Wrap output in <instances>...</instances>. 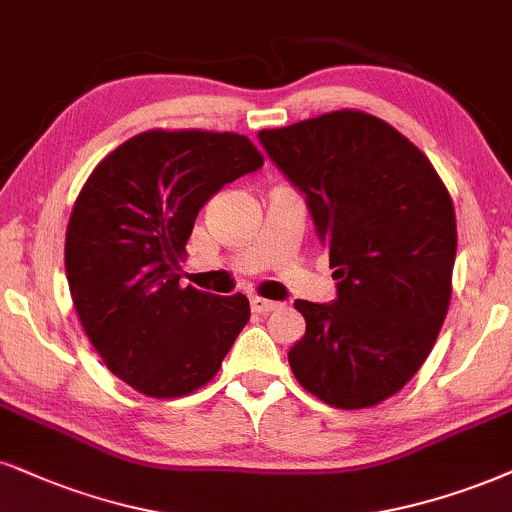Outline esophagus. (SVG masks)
<instances>
[{"instance_id": "1", "label": "esophagus", "mask_w": 512, "mask_h": 512, "mask_svg": "<svg viewBox=\"0 0 512 512\" xmlns=\"http://www.w3.org/2000/svg\"><path fill=\"white\" fill-rule=\"evenodd\" d=\"M249 304H251V311H254V313H273L282 306V304H277V301L261 299V296H251Z\"/></svg>"}]
</instances>
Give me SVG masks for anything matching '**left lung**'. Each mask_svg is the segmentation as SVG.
<instances>
[{"label": "left lung", "instance_id": "obj_1", "mask_svg": "<svg viewBox=\"0 0 512 512\" xmlns=\"http://www.w3.org/2000/svg\"><path fill=\"white\" fill-rule=\"evenodd\" d=\"M258 140L306 194L339 280L332 304L294 301L306 318L289 349L294 377L327 406H377L420 370L449 311L458 246L449 189L408 137L363 111Z\"/></svg>", "mask_w": 512, "mask_h": 512}]
</instances>
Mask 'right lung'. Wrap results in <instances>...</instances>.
Instances as JSON below:
<instances>
[{
    "label": "right lung",
    "instance_id": "right-lung-1",
    "mask_svg": "<svg viewBox=\"0 0 512 512\" xmlns=\"http://www.w3.org/2000/svg\"><path fill=\"white\" fill-rule=\"evenodd\" d=\"M261 166L237 132L147 130L82 185L66 230L73 306L106 368L140 394L204 387L249 323L244 294L180 287V261L201 206Z\"/></svg>",
    "mask_w": 512,
    "mask_h": 512
}]
</instances>
